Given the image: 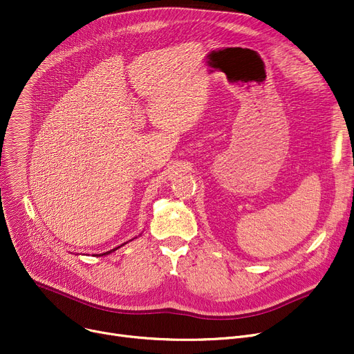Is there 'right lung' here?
I'll use <instances>...</instances> for the list:
<instances>
[{"label":"right lung","instance_id":"right-lung-1","mask_svg":"<svg viewBox=\"0 0 354 354\" xmlns=\"http://www.w3.org/2000/svg\"><path fill=\"white\" fill-rule=\"evenodd\" d=\"M130 241H132V239H130ZM124 244H127V243H124ZM124 244H122L120 247H123ZM120 247H116V248H113V250H110V251H107V252H103V254H97V257H103V255H107V254H111V252H113V251H116L118 248H120Z\"/></svg>","mask_w":354,"mask_h":354}]
</instances>
